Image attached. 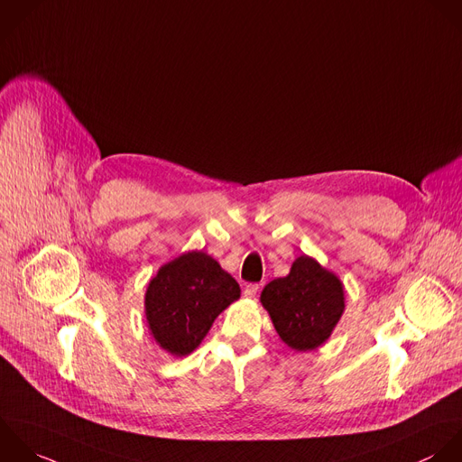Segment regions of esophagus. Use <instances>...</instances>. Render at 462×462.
<instances>
[{
    "label": "esophagus",
    "instance_id": "obj_1",
    "mask_svg": "<svg viewBox=\"0 0 462 462\" xmlns=\"http://www.w3.org/2000/svg\"><path fill=\"white\" fill-rule=\"evenodd\" d=\"M257 291H259V284H246L245 286V297H248V299H254L255 295H257Z\"/></svg>",
    "mask_w": 462,
    "mask_h": 462
}]
</instances>
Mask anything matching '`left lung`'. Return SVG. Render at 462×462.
<instances>
[{
    "instance_id": "obj_1",
    "label": "left lung",
    "mask_w": 462,
    "mask_h": 462,
    "mask_svg": "<svg viewBox=\"0 0 462 462\" xmlns=\"http://www.w3.org/2000/svg\"><path fill=\"white\" fill-rule=\"evenodd\" d=\"M261 302L282 342L295 351L320 347L346 310L340 279L308 255H300L286 277L266 284Z\"/></svg>"
}]
</instances>
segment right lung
I'll return each instance as SVG.
<instances>
[{
	"label": "right lung",
	"mask_w": 462,
	"mask_h": 462,
	"mask_svg": "<svg viewBox=\"0 0 462 462\" xmlns=\"http://www.w3.org/2000/svg\"><path fill=\"white\" fill-rule=\"evenodd\" d=\"M241 297L237 281L216 259L189 252L163 264L145 291V317L156 344L172 356L190 355L214 320Z\"/></svg>",
	"instance_id": "add662e5"
}]
</instances>
